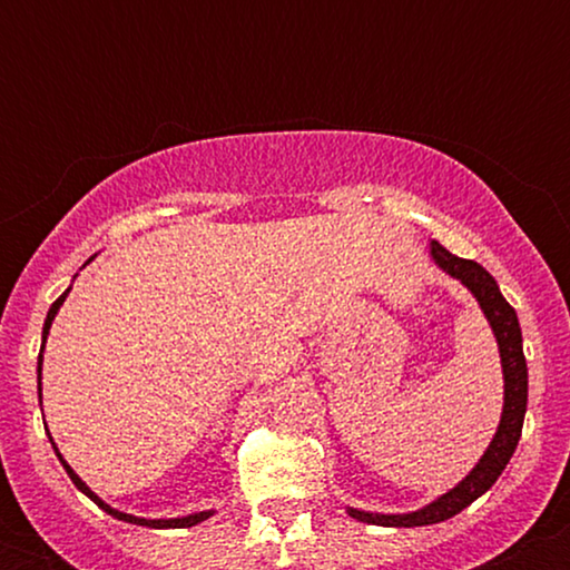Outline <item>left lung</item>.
<instances>
[{"mask_svg": "<svg viewBox=\"0 0 570 570\" xmlns=\"http://www.w3.org/2000/svg\"><path fill=\"white\" fill-rule=\"evenodd\" d=\"M431 257L436 259V265L442 271H448L450 276H455L461 284H466L480 303L482 313L488 316L490 326H493V335L499 340L501 351V367H503V415L495 431L493 442L485 450V455L480 458V463L472 469V474L463 482L444 493L442 499H436L429 507L417 509L410 514H370V512H356L348 509L351 517L356 520L370 522V525H389V528H415V525H434V522H444L450 517L469 507V503L480 499L485 490L493 488V482L499 480L503 469H507L509 458H512L517 442L522 434V421H525V404H528V367L525 356H522V332L520 322H517L514 307L503 299L499 292V284L490 276L482 265L472 263V259H463L450 254L448 248L440 246L434 240L431 244Z\"/></svg>", "mask_w": 570, "mask_h": 570, "instance_id": "1", "label": "left lung"}]
</instances>
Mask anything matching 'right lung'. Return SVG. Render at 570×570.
Here are the masks:
<instances>
[{
    "instance_id": "add662e5",
    "label": "right lung",
    "mask_w": 570,
    "mask_h": 570,
    "mask_svg": "<svg viewBox=\"0 0 570 570\" xmlns=\"http://www.w3.org/2000/svg\"><path fill=\"white\" fill-rule=\"evenodd\" d=\"M67 294H69V289L63 292L61 297H58L53 305H50L48 318H45V330H42V348H45V337H48V332H50V324H53V318H56L58 307L63 305V299H67ZM39 370H42V353H39ZM39 391H42V389H39ZM53 448H56V444H53ZM56 455H58V461L63 463V469H67V474L71 476V482H75V485L80 488L82 493L88 495L90 501H96L98 507L104 509V512H109L112 517H117V520H126V522H134V525H147V528H193V525H198V522L208 520V517H212V512H198V514H189V517H176V520H144V517H134V514H126V512H117V509L109 507V503H104L101 499H98V495H96L94 490H90L88 485H85V482L80 480V476H77L75 472H71V466H69L67 461H63L61 453H58V448H56Z\"/></svg>"
}]
</instances>
